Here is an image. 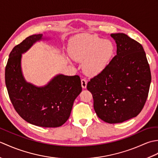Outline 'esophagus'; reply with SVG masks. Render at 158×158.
Instances as JSON below:
<instances>
[{
  "instance_id": "1",
  "label": "esophagus",
  "mask_w": 158,
  "mask_h": 158,
  "mask_svg": "<svg viewBox=\"0 0 158 158\" xmlns=\"http://www.w3.org/2000/svg\"><path fill=\"white\" fill-rule=\"evenodd\" d=\"M81 86L83 89H85L87 87V81L85 79H81Z\"/></svg>"
}]
</instances>
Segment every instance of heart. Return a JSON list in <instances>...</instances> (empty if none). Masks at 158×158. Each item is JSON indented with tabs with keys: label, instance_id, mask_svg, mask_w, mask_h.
Wrapping results in <instances>:
<instances>
[{
	"label": "heart",
	"instance_id": "obj_1",
	"mask_svg": "<svg viewBox=\"0 0 158 158\" xmlns=\"http://www.w3.org/2000/svg\"><path fill=\"white\" fill-rule=\"evenodd\" d=\"M68 52L70 58L75 61H85L83 69L86 75L96 76L109 64L115 47L109 40L83 33L70 40Z\"/></svg>",
	"mask_w": 158,
	"mask_h": 158
}]
</instances>
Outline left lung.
Instances as JSON below:
<instances>
[{"mask_svg": "<svg viewBox=\"0 0 158 158\" xmlns=\"http://www.w3.org/2000/svg\"><path fill=\"white\" fill-rule=\"evenodd\" d=\"M117 55L102 73L90 79L97 115L109 123H122L141 111L148 96L152 75L143 46L123 33L111 34Z\"/></svg>", "mask_w": 158, "mask_h": 158, "instance_id": "obj_1", "label": "left lung"}]
</instances>
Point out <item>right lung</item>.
I'll list each match as a JSON object with an SVG mask.
<instances>
[{"label":"right lung","mask_w":158,"mask_h":158,"mask_svg":"<svg viewBox=\"0 0 158 158\" xmlns=\"http://www.w3.org/2000/svg\"><path fill=\"white\" fill-rule=\"evenodd\" d=\"M45 39H48L43 34L33 35L13 48L5 68V84L12 105L22 119L37 126L56 127L69 118L82 88L78 75L59 74L42 87L26 81L21 67L22 54Z\"/></svg>","instance_id":"add662e5"}]
</instances>
